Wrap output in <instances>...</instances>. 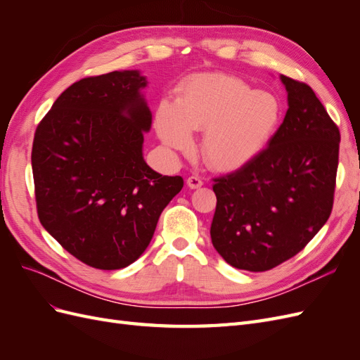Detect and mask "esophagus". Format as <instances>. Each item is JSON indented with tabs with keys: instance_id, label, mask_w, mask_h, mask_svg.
<instances>
[{
	"instance_id": "obj_1",
	"label": "esophagus",
	"mask_w": 360,
	"mask_h": 360,
	"mask_svg": "<svg viewBox=\"0 0 360 360\" xmlns=\"http://www.w3.org/2000/svg\"><path fill=\"white\" fill-rule=\"evenodd\" d=\"M188 186H189L191 189H198V188L202 186V180H201L198 176H191V177L188 179Z\"/></svg>"
}]
</instances>
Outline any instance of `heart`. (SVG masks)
I'll return each mask as SVG.
<instances>
[{
    "instance_id": "1",
    "label": "heart",
    "mask_w": 360,
    "mask_h": 360,
    "mask_svg": "<svg viewBox=\"0 0 360 360\" xmlns=\"http://www.w3.org/2000/svg\"><path fill=\"white\" fill-rule=\"evenodd\" d=\"M278 97L225 73L193 76L177 89L174 103L160 102L155 126L171 150L189 151L191 132H204L201 153L217 171H237L270 143L281 123Z\"/></svg>"
}]
</instances>
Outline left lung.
Returning <instances> with one entry per match:
<instances>
[{"label":"left lung","instance_id":"obj_1","mask_svg":"<svg viewBox=\"0 0 360 360\" xmlns=\"http://www.w3.org/2000/svg\"><path fill=\"white\" fill-rule=\"evenodd\" d=\"M288 110L267 148L214 179L212 243L236 269L266 271L294 257L329 219L340 129L309 85L281 75Z\"/></svg>","mask_w":360,"mask_h":360}]
</instances>
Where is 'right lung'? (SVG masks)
I'll return each mask as SVG.
<instances>
[{
  "label": "right lung",
  "mask_w": 360,
  "mask_h": 360,
  "mask_svg": "<svg viewBox=\"0 0 360 360\" xmlns=\"http://www.w3.org/2000/svg\"><path fill=\"white\" fill-rule=\"evenodd\" d=\"M139 70L72 84L39 123L31 151L39 219L86 266L117 270L136 261L159 216L183 188L143 156L151 111Z\"/></svg>",
  "instance_id": "1"
}]
</instances>
